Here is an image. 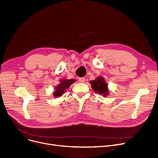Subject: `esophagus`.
I'll return each mask as SVG.
<instances>
[{"mask_svg":"<svg viewBox=\"0 0 158 158\" xmlns=\"http://www.w3.org/2000/svg\"><path fill=\"white\" fill-rule=\"evenodd\" d=\"M85 81V77L79 78V82H80V83H84Z\"/></svg>","mask_w":158,"mask_h":158,"instance_id":"1","label":"esophagus"}]
</instances>
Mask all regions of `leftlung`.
<instances>
[{
	"label": "left lung",
	"instance_id": "obj_1",
	"mask_svg": "<svg viewBox=\"0 0 158 158\" xmlns=\"http://www.w3.org/2000/svg\"><path fill=\"white\" fill-rule=\"evenodd\" d=\"M90 83L92 85V89L96 93L101 94L105 97L108 95V86L103 77H99L96 80L90 81Z\"/></svg>",
	"mask_w": 158,
	"mask_h": 158
}]
</instances>
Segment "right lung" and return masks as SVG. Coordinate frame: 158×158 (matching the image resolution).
<instances>
[{"label": "right lung", "instance_id": "add662e5", "mask_svg": "<svg viewBox=\"0 0 158 158\" xmlns=\"http://www.w3.org/2000/svg\"><path fill=\"white\" fill-rule=\"evenodd\" d=\"M75 81V79H62L60 83L55 88L56 90L53 93L54 97H59L62 95L67 88H69L70 86Z\"/></svg>", "mask_w": 158, "mask_h": 158}]
</instances>
